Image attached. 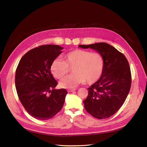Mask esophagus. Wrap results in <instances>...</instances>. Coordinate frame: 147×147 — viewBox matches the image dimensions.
Here are the masks:
<instances>
[{
	"mask_svg": "<svg viewBox=\"0 0 147 147\" xmlns=\"http://www.w3.org/2000/svg\"><path fill=\"white\" fill-rule=\"evenodd\" d=\"M77 89H76V88H73V89H69V90H68V92H73V91H76V90Z\"/></svg>",
	"mask_w": 147,
	"mask_h": 147,
	"instance_id": "1",
	"label": "esophagus"
}]
</instances>
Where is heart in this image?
Listing matches in <instances>:
<instances>
[{
	"mask_svg": "<svg viewBox=\"0 0 147 147\" xmlns=\"http://www.w3.org/2000/svg\"><path fill=\"white\" fill-rule=\"evenodd\" d=\"M73 68L71 75L61 82L62 87L72 88L85 81L89 84L96 82L101 77L104 68V60L98 53L84 50H74L65 56V61L56 59L52 62L51 71L53 76L61 79Z\"/></svg>",
	"mask_w": 147,
	"mask_h": 147,
	"instance_id": "obj_1",
	"label": "heart"
}]
</instances>
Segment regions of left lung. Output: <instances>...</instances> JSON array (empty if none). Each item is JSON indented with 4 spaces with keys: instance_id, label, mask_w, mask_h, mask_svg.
Masks as SVG:
<instances>
[{
    "instance_id": "left-lung-1",
    "label": "left lung",
    "mask_w": 147,
    "mask_h": 147,
    "mask_svg": "<svg viewBox=\"0 0 147 147\" xmlns=\"http://www.w3.org/2000/svg\"><path fill=\"white\" fill-rule=\"evenodd\" d=\"M92 48L102 56L104 68L99 79L88 88V95L84 100L86 111L97 119H106L122 106L131 85L129 63L123 54L107 43L79 45Z\"/></svg>"
}]
</instances>
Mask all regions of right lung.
<instances>
[{
    "label": "right lung",
    "instance_id": "add662e5",
    "mask_svg": "<svg viewBox=\"0 0 147 147\" xmlns=\"http://www.w3.org/2000/svg\"><path fill=\"white\" fill-rule=\"evenodd\" d=\"M63 48L45 45L25 54L16 68L15 85L19 100L30 115L48 120L61 111L68 92L55 90L57 82L50 71L52 62Z\"/></svg>",
    "mask_w": 147,
    "mask_h": 147
}]
</instances>
